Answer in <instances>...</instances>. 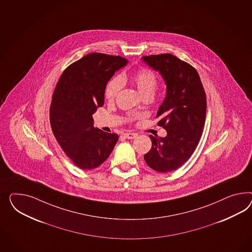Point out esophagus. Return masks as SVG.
<instances>
[{"label":"esophagus","instance_id":"34e87169","mask_svg":"<svg viewBox=\"0 0 252 252\" xmlns=\"http://www.w3.org/2000/svg\"><path fill=\"white\" fill-rule=\"evenodd\" d=\"M124 136L128 138V139H134L137 136V134H136V133H126V134H124Z\"/></svg>","mask_w":252,"mask_h":252}]
</instances>
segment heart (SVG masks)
<instances>
[{
  "label": "heart",
  "instance_id": "obj_1",
  "mask_svg": "<svg viewBox=\"0 0 252 252\" xmlns=\"http://www.w3.org/2000/svg\"><path fill=\"white\" fill-rule=\"evenodd\" d=\"M131 82L136 85L140 94H152L158 84L157 75L150 68H141L135 71L131 76ZM123 87V79L119 76L112 78L106 84L104 90L105 98L112 101L116 98Z\"/></svg>",
  "mask_w": 252,
  "mask_h": 252
}]
</instances>
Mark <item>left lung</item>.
Masks as SVG:
<instances>
[{"label":"left lung","mask_w":252,"mask_h":252,"mask_svg":"<svg viewBox=\"0 0 252 252\" xmlns=\"http://www.w3.org/2000/svg\"><path fill=\"white\" fill-rule=\"evenodd\" d=\"M150 68L158 71L167 85L163 102L157 113L158 126L165 137H150L152 147L144 155L146 163L159 172H169L185 163L196 149L204 129L206 95L197 70L173 55L142 57Z\"/></svg>","instance_id":"1"}]
</instances>
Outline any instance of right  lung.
Returning <instances> with one entry per match:
<instances>
[{"instance_id": "1", "label": "right lung", "mask_w": 252, "mask_h": 252, "mask_svg": "<svg viewBox=\"0 0 252 252\" xmlns=\"http://www.w3.org/2000/svg\"><path fill=\"white\" fill-rule=\"evenodd\" d=\"M127 60L91 53L69 65L55 88L49 110L55 137L66 155L82 170L104 162L118 140L117 134L94 126L93 115L104 102V90Z\"/></svg>"}]
</instances>
